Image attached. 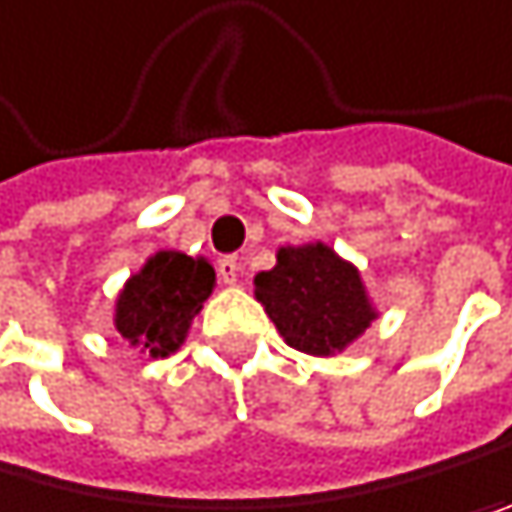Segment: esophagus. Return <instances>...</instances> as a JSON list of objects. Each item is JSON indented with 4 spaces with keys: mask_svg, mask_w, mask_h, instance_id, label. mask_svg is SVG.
Instances as JSON below:
<instances>
[{
    "mask_svg": "<svg viewBox=\"0 0 512 512\" xmlns=\"http://www.w3.org/2000/svg\"><path fill=\"white\" fill-rule=\"evenodd\" d=\"M218 275L224 285H237V278H240V262L237 256H221L218 259Z\"/></svg>",
    "mask_w": 512,
    "mask_h": 512,
    "instance_id": "esophagus-1",
    "label": "esophagus"
}]
</instances>
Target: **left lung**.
I'll return each mask as SVG.
<instances>
[{
	"label": "left lung",
	"instance_id": "8db88e82",
	"mask_svg": "<svg viewBox=\"0 0 512 512\" xmlns=\"http://www.w3.org/2000/svg\"><path fill=\"white\" fill-rule=\"evenodd\" d=\"M256 300L285 342L307 354H335L377 316L351 262L323 243L281 246L275 269L253 278Z\"/></svg>",
	"mask_w": 512,
	"mask_h": 512
}]
</instances>
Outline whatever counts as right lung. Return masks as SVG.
<instances>
[{
	"label": "right lung",
	"instance_id": "right-lung-1",
	"mask_svg": "<svg viewBox=\"0 0 512 512\" xmlns=\"http://www.w3.org/2000/svg\"><path fill=\"white\" fill-rule=\"evenodd\" d=\"M215 269L186 253H158L126 281L116 300V332L151 358L177 351L202 300L212 294Z\"/></svg>",
	"mask_w": 512,
	"mask_h": 512
}]
</instances>
